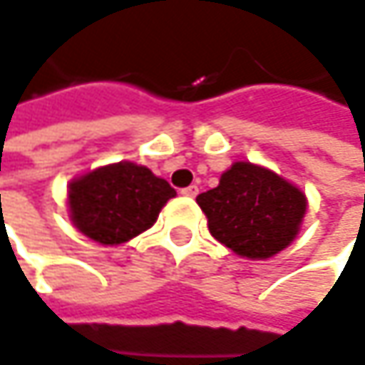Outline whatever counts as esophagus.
I'll return each instance as SVG.
<instances>
[{
  "instance_id": "34e87169",
  "label": "esophagus",
  "mask_w": 365,
  "mask_h": 365,
  "mask_svg": "<svg viewBox=\"0 0 365 365\" xmlns=\"http://www.w3.org/2000/svg\"><path fill=\"white\" fill-rule=\"evenodd\" d=\"M182 195L185 197H197V192H199V187L197 185H191V187H187V189H182Z\"/></svg>"
}]
</instances>
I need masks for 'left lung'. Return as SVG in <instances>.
Segmentation results:
<instances>
[{"label": "left lung", "instance_id": "obj_1", "mask_svg": "<svg viewBox=\"0 0 365 365\" xmlns=\"http://www.w3.org/2000/svg\"><path fill=\"white\" fill-rule=\"evenodd\" d=\"M197 203L211 236L250 261H267L292 245L308 210L300 187L252 162H234Z\"/></svg>", "mask_w": 365, "mask_h": 365}]
</instances>
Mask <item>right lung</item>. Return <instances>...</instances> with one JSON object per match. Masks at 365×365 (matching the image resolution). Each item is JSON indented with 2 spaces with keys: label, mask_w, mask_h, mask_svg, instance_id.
<instances>
[{
  "label": "right lung",
  "mask_w": 365,
  "mask_h": 365,
  "mask_svg": "<svg viewBox=\"0 0 365 365\" xmlns=\"http://www.w3.org/2000/svg\"><path fill=\"white\" fill-rule=\"evenodd\" d=\"M173 197L176 191L164 178L123 160L76 176L67 185V210L86 238L119 246L152 228Z\"/></svg>",
  "instance_id": "add662e5"
}]
</instances>
